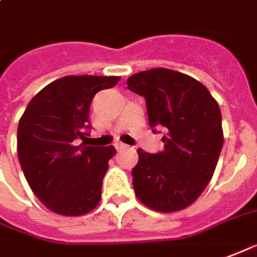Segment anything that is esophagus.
<instances>
[{"mask_svg": "<svg viewBox=\"0 0 257 257\" xmlns=\"http://www.w3.org/2000/svg\"><path fill=\"white\" fill-rule=\"evenodd\" d=\"M115 148H116V151H121V149H124V148H127V145H124V144H121V142H116Z\"/></svg>", "mask_w": 257, "mask_h": 257, "instance_id": "obj_1", "label": "esophagus"}]
</instances>
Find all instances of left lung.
Instances as JSON below:
<instances>
[{
	"instance_id": "8db88e82",
	"label": "left lung",
	"mask_w": 257,
	"mask_h": 257,
	"mask_svg": "<svg viewBox=\"0 0 257 257\" xmlns=\"http://www.w3.org/2000/svg\"><path fill=\"white\" fill-rule=\"evenodd\" d=\"M127 89L147 101L152 131L166 133L162 152L137 151L131 171L136 196L159 212L181 211L204 192L218 164L223 147L218 102L203 83L167 68L133 75Z\"/></svg>"
}]
</instances>
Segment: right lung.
I'll use <instances>...</instances> for the list:
<instances>
[{"label":"right lung","mask_w":257,"mask_h":257,"mask_svg":"<svg viewBox=\"0 0 257 257\" xmlns=\"http://www.w3.org/2000/svg\"><path fill=\"white\" fill-rule=\"evenodd\" d=\"M119 76H64L30 101L18 127L19 162L34 194L50 211L79 216L97 207L116 149L86 147L91 100ZM84 141L77 145V140Z\"/></svg>","instance_id":"1"}]
</instances>
